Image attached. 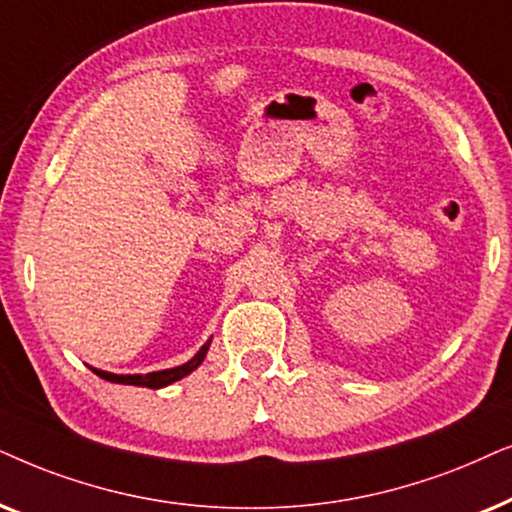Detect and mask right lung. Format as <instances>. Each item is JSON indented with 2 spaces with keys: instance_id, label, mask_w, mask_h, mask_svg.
<instances>
[{
  "instance_id": "right-lung-1",
  "label": "right lung",
  "mask_w": 512,
  "mask_h": 512,
  "mask_svg": "<svg viewBox=\"0 0 512 512\" xmlns=\"http://www.w3.org/2000/svg\"><path fill=\"white\" fill-rule=\"evenodd\" d=\"M210 349V339L206 344L201 346L199 351L194 353V358H189L187 363L177 365V367H168V370H159V372H147V374H114V372H105V370H98V367H91V370L98 374L100 379L105 381H112V384H128V386H145V388H163L168 384H173V381H180L182 377H187V374H192L196 367L203 363V358H206V353Z\"/></svg>"
}]
</instances>
